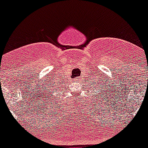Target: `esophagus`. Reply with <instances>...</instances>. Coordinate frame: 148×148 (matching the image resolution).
<instances>
[{"mask_svg": "<svg viewBox=\"0 0 148 148\" xmlns=\"http://www.w3.org/2000/svg\"><path fill=\"white\" fill-rule=\"evenodd\" d=\"M74 80H78V78H75V79H74Z\"/></svg>", "mask_w": 148, "mask_h": 148, "instance_id": "esophagus-1", "label": "esophagus"}]
</instances>
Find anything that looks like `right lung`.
Here are the masks:
<instances>
[{
  "instance_id": "1",
  "label": "right lung",
  "mask_w": 148,
  "mask_h": 148,
  "mask_svg": "<svg viewBox=\"0 0 148 148\" xmlns=\"http://www.w3.org/2000/svg\"><path fill=\"white\" fill-rule=\"evenodd\" d=\"M46 92H47V93H49V91H46Z\"/></svg>"
}]
</instances>
